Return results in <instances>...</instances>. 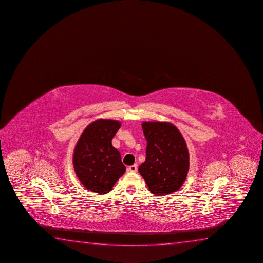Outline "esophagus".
Here are the masks:
<instances>
[{"mask_svg": "<svg viewBox=\"0 0 263 263\" xmlns=\"http://www.w3.org/2000/svg\"><path fill=\"white\" fill-rule=\"evenodd\" d=\"M127 171L132 172V173H136L137 171V164H133L131 166L127 167Z\"/></svg>", "mask_w": 263, "mask_h": 263, "instance_id": "obj_1", "label": "esophagus"}]
</instances>
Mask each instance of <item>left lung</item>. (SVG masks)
Instances as JSON below:
<instances>
[{
  "instance_id": "8db88e82",
  "label": "left lung",
  "mask_w": 263,
  "mask_h": 263,
  "mask_svg": "<svg viewBox=\"0 0 263 263\" xmlns=\"http://www.w3.org/2000/svg\"><path fill=\"white\" fill-rule=\"evenodd\" d=\"M146 145L145 163L138 171L148 189L157 196L179 190L189 170V152L179 130L169 122L142 124Z\"/></svg>"
}]
</instances>
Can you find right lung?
Here are the masks:
<instances>
[{
    "label": "right lung",
    "mask_w": 263,
    "mask_h": 263,
    "mask_svg": "<svg viewBox=\"0 0 263 263\" xmlns=\"http://www.w3.org/2000/svg\"><path fill=\"white\" fill-rule=\"evenodd\" d=\"M120 126L117 120L98 119L81 134L74 149L73 166L88 190L107 194L126 172L120 153L111 143Z\"/></svg>",
    "instance_id": "right-lung-1"
}]
</instances>
